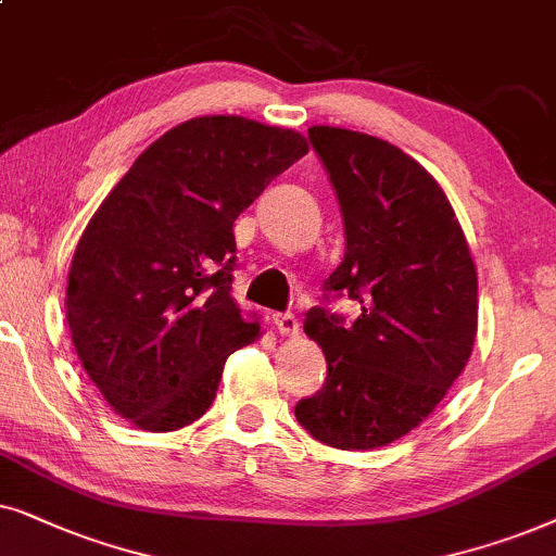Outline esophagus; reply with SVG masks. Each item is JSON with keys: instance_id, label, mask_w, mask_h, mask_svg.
<instances>
[{"instance_id": "34e87169", "label": "esophagus", "mask_w": 556, "mask_h": 556, "mask_svg": "<svg viewBox=\"0 0 556 556\" xmlns=\"http://www.w3.org/2000/svg\"><path fill=\"white\" fill-rule=\"evenodd\" d=\"M274 328H277L282 336H300V323L292 313H277L274 315Z\"/></svg>"}]
</instances>
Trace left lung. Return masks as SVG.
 I'll list each match as a JSON object with an SVG mask.
<instances>
[{
  "mask_svg": "<svg viewBox=\"0 0 556 556\" xmlns=\"http://www.w3.org/2000/svg\"><path fill=\"white\" fill-rule=\"evenodd\" d=\"M345 226V256L325 300H358L353 323L313 307L305 332L328 379L294 417L338 450L404 438L434 412L468 364L478 330V274L447 195L409 154L379 137L309 127Z\"/></svg>",
  "mask_w": 556,
  "mask_h": 556,
  "instance_id": "obj_1",
  "label": "left lung"
}]
</instances>
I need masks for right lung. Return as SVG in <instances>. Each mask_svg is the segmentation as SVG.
Instances as JSON below:
<instances>
[{
	"label": "right lung",
	"instance_id": "obj_1",
	"mask_svg": "<svg viewBox=\"0 0 556 556\" xmlns=\"http://www.w3.org/2000/svg\"><path fill=\"white\" fill-rule=\"evenodd\" d=\"M307 139L243 116H198L135 160L80 236L65 315L88 379L147 432L201 419L226 358L258 338L231 298L233 220Z\"/></svg>",
	"mask_w": 556,
	"mask_h": 556
}]
</instances>
